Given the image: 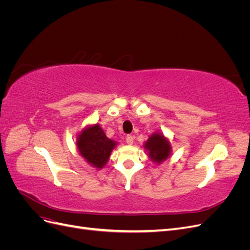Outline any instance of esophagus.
Instances as JSON below:
<instances>
[{"label": "esophagus", "instance_id": "esophagus-1", "mask_svg": "<svg viewBox=\"0 0 250 250\" xmlns=\"http://www.w3.org/2000/svg\"><path fill=\"white\" fill-rule=\"evenodd\" d=\"M133 140H134V137H133V135H127V137H126V143L128 144V145H132V144H133Z\"/></svg>", "mask_w": 250, "mask_h": 250}]
</instances>
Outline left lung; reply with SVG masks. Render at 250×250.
<instances>
[{
	"mask_svg": "<svg viewBox=\"0 0 250 250\" xmlns=\"http://www.w3.org/2000/svg\"><path fill=\"white\" fill-rule=\"evenodd\" d=\"M145 148L149 151V156L155 163H162L167 160L171 152V146L164 135L154 133L151 135L145 144Z\"/></svg>",
	"mask_w": 250,
	"mask_h": 250,
	"instance_id": "8db88e82",
	"label": "left lung"
}]
</instances>
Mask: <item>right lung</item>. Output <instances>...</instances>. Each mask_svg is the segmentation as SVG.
<instances>
[{"instance_id": "right-lung-1", "label": "right lung", "mask_w": 250, "mask_h": 250, "mask_svg": "<svg viewBox=\"0 0 250 250\" xmlns=\"http://www.w3.org/2000/svg\"><path fill=\"white\" fill-rule=\"evenodd\" d=\"M115 146V141L109 140L105 135L99 124L86 128L79 134L77 140L80 154L88 164L98 169L103 168L107 163Z\"/></svg>"}]
</instances>
